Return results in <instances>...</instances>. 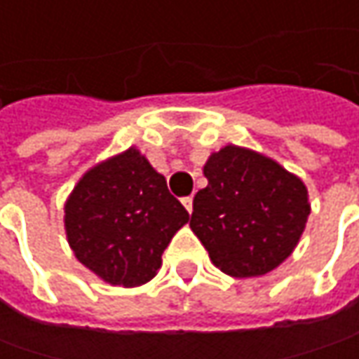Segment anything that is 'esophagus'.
I'll list each match as a JSON object with an SVG mask.
<instances>
[{"mask_svg":"<svg viewBox=\"0 0 359 359\" xmlns=\"http://www.w3.org/2000/svg\"><path fill=\"white\" fill-rule=\"evenodd\" d=\"M182 203H184V208L187 210V214H191V210H194V198H191V196H189V198H184Z\"/></svg>","mask_w":359,"mask_h":359,"instance_id":"1","label":"esophagus"}]
</instances>
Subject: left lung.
Returning a JSON list of instances; mask_svg holds the SVG:
<instances>
[{
	"instance_id": "1",
	"label": "left lung",
	"mask_w": 359,
	"mask_h": 359,
	"mask_svg": "<svg viewBox=\"0 0 359 359\" xmlns=\"http://www.w3.org/2000/svg\"><path fill=\"white\" fill-rule=\"evenodd\" d=\"M203 175L208 186L194 198L189 228L214 266L231 278H257L290 257L310 215L297 175L238 145L212 154Z\"/></svg>"
}]
</instances>
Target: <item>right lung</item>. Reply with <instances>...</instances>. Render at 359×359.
Returning <instances> with one entry per match:
<instances>
[{"instance_id": "add662e5", "label": "right lung", "mask_w": 359, "mask_h": 359, "mask_svg": "<svg viewBox=\"0 0 359 359\" xmlns=\"http://www.w3.org/2000/svg\"><path fill=\"white\" fill-rule=\"evenodd\" d=\"M189 214L135 147L93 165L65 201V233L76 257L111 285L149 282Z\"/></svg>"}]
</instances>
